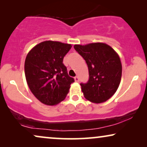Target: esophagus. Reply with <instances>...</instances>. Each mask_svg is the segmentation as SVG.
Here are the masks:
<instances>
[{
    "instance_id": "obj_1",
    "label": "esophagus",
    "mask_w": 147,
    "mask_h": 147,
    "mask_svg": "<svg viewBox=\"0 0 147 147\" xmlns=\"http://www.w3.org/2000/svg\"><path fill=\"white\" fill-rule=\"evenodd\" d=\"M74 79H75V81L76 82H78L80 81V79H79V77H78V76H76L75 78H74Z\"/></svg>"
}]
</instances>
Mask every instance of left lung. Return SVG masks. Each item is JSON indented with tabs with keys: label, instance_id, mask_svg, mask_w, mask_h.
I'll return each mask as SVG.
<instances>
[{
	"label": "left lung",
	"instance_id": "obj_1",
	"mask_svg": "<svg viewBox=\"0 0 147 147\" xmlns=\"http://www.w3.org/2000/svg\"><path fill=\"white\" fill-rule=\"evenodd\" d=\"M74 47L85 59L89 71L88 81L80 84L84 97L96 104L106 102L116 92L121 80L119 56L106 43L75 45Z\"/></svg>",
	"mask_w": 147,
	"mask_h": 147
}]
</instances>
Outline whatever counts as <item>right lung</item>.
I'll use <instances>...</instances> for the list:
<instances>
[{"label":"right lung","instance_id":"1","mask_svg":"<svg viewBox=\"0 0 147 147\" xmlns=\"http://www.w3.org/2000/svg\"><path fill=\"white\" fill-rule=\"evenodd\" d=\"M70 44L46 41L35 46L25 62L26 80L33 95L44 104L55 105L63 101L74 79L68 75L63 57Z\"/></svg>","mask_w":147,"mask_h":147}]
</instances>
